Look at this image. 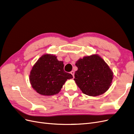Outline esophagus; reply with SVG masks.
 <instances>
[{
    "label": "esophagus",
    "mask_w": 134,
    "mask_h": 134,
    "mask_svg": "<svg viewBox=\"0 0 134 134\" xmlns=\"http://www.w3.org/2000/svg\"><path fill=\"white\" fill-rule=\"evenodd\" d=\"M70 73L71 74V75H72V76H73V78H74V71H71L70 72Z\"/></svg>",
    "instance_id": "1"
}]
</instances>
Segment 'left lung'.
I'll return each instance as SVG.
<instances>
[{"mask_svg": "<svg viewBox=\"0 0 134 134\" xmlns=\"http://www.w3.org/2000/svg\"><path fill=\"white\" fill-rule=\"evenodd\" d=\"M78 67L74 80L84 94L98 96L111 86L113 72L104 60L97 54L84 56L75 64Z\"/></svg>", "mask_w": 134, "mask_h": 134, "instance_id": "8db88e82", "label": "left lung"}]
</instances>
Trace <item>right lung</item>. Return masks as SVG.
<instances>
[{"mask_svg": "<svg viewBox=\"0 0 134 134\" xmlns=\"http://www.w3.org/2000/svg\"><path fill=\"white\" fill-rule=\"evenodd\" d=\"M64 65L56 56L44 54L37 61L32 68L30 82L34 90L43 96L59 93L68 79L73 78L64 70Z\"/></svg>", "mask_w": 134, "mask_h": 134, "instance_id": "obj_1", "label": "right lung"}]
</instances>
